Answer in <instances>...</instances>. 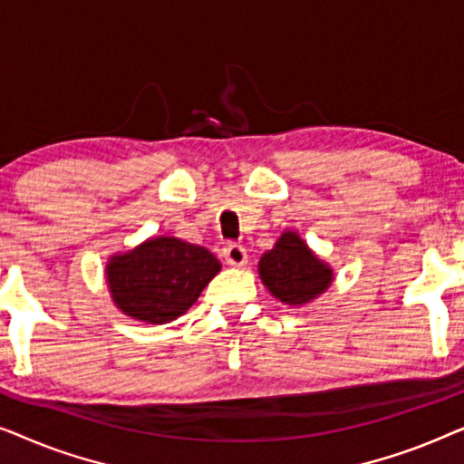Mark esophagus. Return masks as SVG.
<instances>
[{
  "instance_id": "esophagus-1",
  "label": "esophagus",
  "mask_w": 464,
  "mask_h": 464,
  "mask_svg": "<svg viewBox=\"0 0 464 464\" xmlns=\"http://www.w3.org/2000/svg\"><path fill=\"white\" fill-rule=\"evenodd\" d=\"M224 259L232 268H243L246 264V251L240 245H227L224 249Z\"/></svg>"
}]
</instances>
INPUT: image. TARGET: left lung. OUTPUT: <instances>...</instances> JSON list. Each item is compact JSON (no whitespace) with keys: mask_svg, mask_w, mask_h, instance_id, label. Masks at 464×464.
Wrapping results in <instances>:
<instances>
[{"mask_svg":"<svg viewBox=\"0 0 464 464\" xmlns=\"http://www.w3.org/2000/svg\"><path fill=\"white\" fill-rule=\"evenodd\" d=\"M264 287L285 306H306L334 283V268L310 249L295 230H285L275 246L259 257Z\"/></svg>","mask_w":464,"mask_h":464,"instance_id":"left-lung-1","label":"left lung"}]
</instances>
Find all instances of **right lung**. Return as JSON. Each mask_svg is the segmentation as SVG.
Instances as JSON below:
<instances>
[{
  "label": "right lung",
  "instance_id": "obj_1",
  "mask_svg": "<svg viewBox=\"0 0 464 464\" xmlns=\"http://www.w3.org/2000/svg\"><path fill=\"white\" fill-rule=\"evenodd\" d=\"M219 270V259L205 246L177 237H151L110 256L105 281L120 313L164 325L186 314Z\"/></svg>",
  "mask_w": 464,
  "mask_h": 464
}]
</instances>
